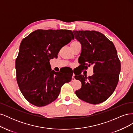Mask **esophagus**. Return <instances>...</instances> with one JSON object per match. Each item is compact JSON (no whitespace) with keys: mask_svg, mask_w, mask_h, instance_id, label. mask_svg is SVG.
<instances>
[{"mask_svg":"<svg viewBox=\"0 0 133 133\" xmlns=\"http://www.w3.org/2000/svg\"><path fill=\"white\" fill-rule=\"evenodd\" d=\"M74 76H75V75H74V74H73V76H72V78H71L72 81H74V80H75V78H74Z\"/></svg>","mask_w":133,"mask_h":133,"instance_id":"obj_1","label":"esophagus"}]
</instances>
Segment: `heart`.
<instances>
[{
  "mask_svg": "<svg viewBox=\"0 0 133 133\" xmlns=\"http://www.w3.org/2000/svg\"><path fill=\"white\" fill-rule=\"evenodd\" d=\"M74 42H76V41H75V42H73V43H74Z\"/></svg>",
  "mask_w": 133,
  "mask_h": 133,
  "instance_id": "heart-1",
  "label": "heart"
}]
</instances>
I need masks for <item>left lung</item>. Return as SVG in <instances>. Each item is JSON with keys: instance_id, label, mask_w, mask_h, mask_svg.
I'll use <instances>...</instances> for the list:
<instances>
[{"instance_id": "1", "label": "left lung", "mask_w": 133, "mask_h": 133, "mask_svg": "<svg viewBox=\"0 0 133 133\" xmlns=\"http://www.w3.org/2000/svg\"><path fill=\"white\" fill-rule=\"evenodd\" d=\"M73 33L82 45L80 64L85 69L93 65L94 72L88 77L80 74L75 76L82 83L81 88L75 94L88 103H103L114 91L119 81L121 65L116 48L99 31L74 30Z\"/></svg>"}]
</instances>
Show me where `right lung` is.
I'll return each instance as SVG.
<instances>
[{
	"label": "right lung",
	"instance_id": "right-lung-1",
	"mask_svg": "<svg viewBox=\"0 0 133 133\" xmlns=\"http://www.w3.org/2000/svg\"><path fill=\"white\" fill-rule=\"evenodd\" d=\"M74 37L70 30L38 29L24 38L15 60L17 81L24 98L33 105L44 107L58 98L70 73L51 70L49 60Z\"/></svg>",
	"mask_w": 133,
	"mask_h": 133
}]
</instances>
